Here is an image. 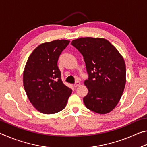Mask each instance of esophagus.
I'll use <instances>...</instances> for the list:
<instances>
[{"label": "esophagus", "mask_w": 147, "mask_h": 147, "mask_svg": "<svg viewBox=\"0 0 147 147\" xmlns=\"http://www.w3.org/2000/svg\"><path fill=\"white\" fill-rule=\"evenodd\" d=\"M80 85V82H78V81H76V82L74 83V86L75 87V88H76V87L79 86Z\"/></svg>", "instance_id": "34e87169"}]
</instances>
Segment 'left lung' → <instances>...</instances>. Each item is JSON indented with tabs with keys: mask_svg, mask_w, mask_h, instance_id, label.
<instances>
[{
	"mask_svg": "<svg viewBox=\"0 0 147 147\" xmlns=\"http://www.w3.org/2000/svg\"><path fill=\"white\" fill-rule=\"evenodd\" d=\"M86 63L88 93L84 97L87 108L100 114L110 112L119 103L126 84L123 56L104 38H81L72 41Z\"/></svg>",
	"mask_w": 147,
	"mask_h": 147,
	"instance_id": "8db88e82",
	"label": "left lung"
}]
</instances>
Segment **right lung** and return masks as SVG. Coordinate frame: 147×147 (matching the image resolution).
<instances>
[{
    "label": "right lung",
    "mask_w": 147,
    "mask_h": 147,
    "mask_svg": "<svg viewBox=\"0 0 147 147\" xmlns=\"http://www.w3.org/2000/svg\"><path fill=\"white\" fill-rule=\"evenodd\" d=\"M70 41L54 40L41 44L34 50L23 72L27 96L39 112L53 114L66 106L71 89L63 83L58 67L59 56Z\"/></svg>",
    "instance_id": "right-lung-1"
}]
</instances>
